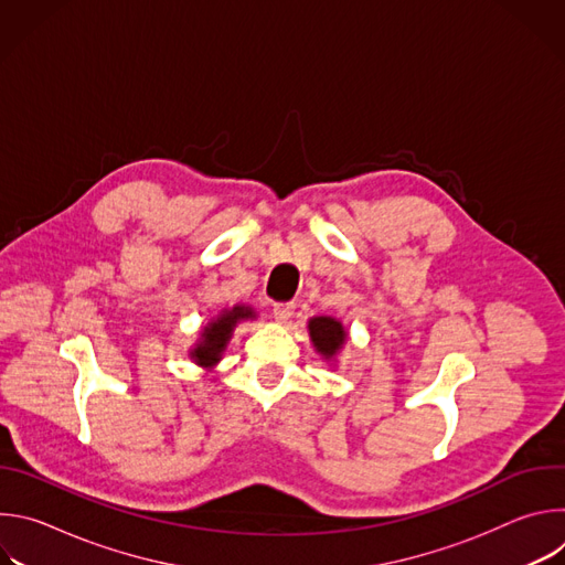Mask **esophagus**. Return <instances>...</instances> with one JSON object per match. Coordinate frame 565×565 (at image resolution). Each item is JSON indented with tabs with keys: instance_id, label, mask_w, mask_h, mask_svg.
<instances>
[{
	"instance_id": "1",
	"label": "esophagus",
	"mask_w": 565,
	"mask_h": 565,
	"mask_svg": "<svg viewBox=\"0 0 565 565\" xmlns=\"http://www.w3.org/2000/svg\"><path fill=\"white\" fill-rule=\"evenodd\" d=\"M273 315H275V319L279 321V324H288V321L295 315V303H277L273 308Z\"/></svg>"
}]
</instances>
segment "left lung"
<instances>
[{
	"mask_svg": "<svg viewBox=\"0 0 565 565\" xmlns=\"http://www.w3.org/2000/svg\"><path fill=\"white\" fill-rule=\"evenodd\" d=\"M308 335H310L315 351L321 355V360H327V362H338V355L349 340V333H347L342 321L335 317H329V315L310 317L308 319Z\"/></svg>",
	"mask_w": 565,
	"mask_h": 565,
	"instance_id": "obj_1",
	"label": "left lung"
}]
</instances>
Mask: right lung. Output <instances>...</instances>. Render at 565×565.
<instances>
[{
	"label": "right lung",
	"instance_id": "right-lung-1",
	"mask_svg": "<svg viewBox=\"0 0 565 565\" xmlns=\"http://www.w3.org/2000/svg\"><path fill=\"white\" fill-rule=\"evenodd\" d=\"M248 319H257V310L248 303H234L232 308H223L201 329L199 340L188 351L190 360L196 366L212 371L221 362L236 324H241V321H248Z\"/></svg>",
	"mask_w": 565,
	"mask_h": 565
}]
</instances>
